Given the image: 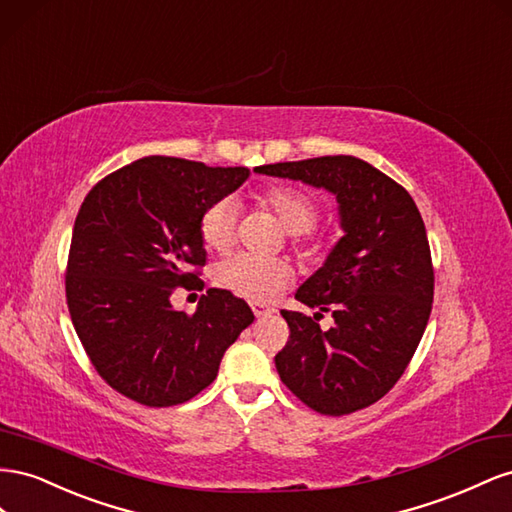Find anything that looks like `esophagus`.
Wrapping results in <instances>:
<instances>
[{"instance_id": "1", "label": "esophagus", "mask_w": 512, "mask_h": 512, "mask_svg": "<svg viewBox=\"0 0 512 512\" xmlns=\"http://www.w3.org/2000/svg\"><path fill=\"white\" fill-rule=\"evenodd\" d=\"M251 309H253L257 319H264V317H270V315L276 313L272 306H266V304H261V302H251Z\"/></svg>"}]
</instances>
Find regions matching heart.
<instances>
[{
    "label": "heart",
    "instance_id": "b5f03b06",
    "mask_svg": "<svg viewBox=\"0 0 512 512\" xmlns=\"http://www.w3.org/2000/svg\"><path fill=\"white\" fill-rule=\"evenodd\" d=\"M261 203L274 212L281 225L294 233V244L298 246H315L306 244L309 240H300L298 236H306L319 218L317 201L296 186H274L261 195ZM238 229V206L236 201L225 197L214 201L212 206L203 212L199 233L201 242L210 251L225 253L236 242ZM291 270L281 259H264L248 253H238L223 259L214 270V281L218 287L233 291L253 302L272 300L279 291L289 283Z\"/></svg>",
    "mask_w": 512,
    "mask_h": 512
}]
</instances>
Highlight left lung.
Returning <instances> with one entry per match:
<instances>
[{
	"label": "left lung",
	"instance_id": "obj_1",
	"mask_svg": "<svg viewBox=\"0 0 512 512\" xmlns=\"http://www.w3.org/2000/svg\"><path fill=\"white\" fill-rule=\"evenodd\" d=\"M257 173L326 188L339 201L345 236L296 291L302 304L332 313L334 326L321 330L309 315L281 311L289 341L274 362L311 410L358 412L399 382L427 328L433 264L425 223L401 184L356 156L261 165Z\"/></svg>",
	"mask_w": 512,
	"mask_h": 512
}]
</instances>
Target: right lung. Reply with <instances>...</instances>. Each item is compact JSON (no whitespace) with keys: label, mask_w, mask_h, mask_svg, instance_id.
Wrapping results in <instances>:
<instances>
[{"label":"right lung","mask_w":512,"mask_h":512,"mask_svg":"<svg viewBox=\"0 0 512 512\" xmlns=\"http://www.w3.org/2000/svg\"><path fill=\"white\" fill-rule=\"evenodd\" d=\"M246 167L148 156L102 178L81 203L66 268V300L85 354L105 382L148 407L208 388L253 311L210 289L197 311H175V287L206 266L201 216L240 188Z\"/></svg>","instance_id":"right-lung-1"}]
</instances>
